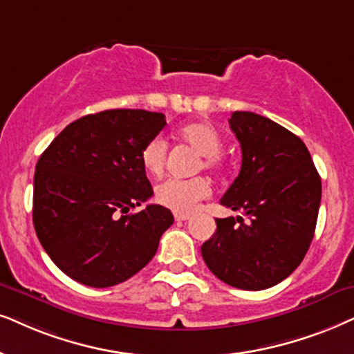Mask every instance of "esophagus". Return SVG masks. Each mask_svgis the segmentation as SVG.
Instances as JSON below:
<instances>
[{"mask_svg":"<svg viewBox=\"0 0 354 354\" xmlns=\"http://www.w3.org/2000/svg\"><path fill=\"white\" fill-rule=\"evenodd\" d=\"M174 221L186 222V221H189V216H187V214H174Z\"/></svg>","mask_w":354,"mask_h":354,"instance_id":"1","label":"esophagus"}]
</instances>
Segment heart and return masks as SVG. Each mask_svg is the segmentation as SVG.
<instances>
[{"mask_svg":"<svg viewBox=\"0 0 354 354\" xmlns=\"http://www.w3.org/2000/svg\"><path fill=\"white\" fill-rule=\"evenodd\" d=\"M178 137L192 147L203 158L198 169L217 171L222 168V137L214 125L207 122H191L180 127ZM168 144L163 137H153L140 151V163L147 173L160 174L167 163ZM210 196V183L203 176L191 180H169L160 183L155 189L156 203L176 214H191L201 201Z\"/></svg>","mask_w":354,"mask_h":354,"instance_id":"heart-1","label":"heart"}]
</instances>
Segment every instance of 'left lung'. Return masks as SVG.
Wrapping results in <instances>:
<instances>
[{
	"label": "left lung",
	"instance_id": "1",
	"mask_svg": "<svg viewBox=\"0 0 354 354\" xmlns=\"http://www.w3.org/2000/svg\"><path fill=\"white\" fill-rule=\"evenodd\" d=\"M229 124L241 147V169L221 204L250 221L216 218V234L201 253L225 284L261 290L286 279L306 257L322 181L306 144L283 125L247 111H235Z\"/></svg>",
	"mask_w": 354,
	"mask_h": 354
}]
</instances>
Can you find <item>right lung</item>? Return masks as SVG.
<instances>
[{"label": "right lung", "mask_w": 354, "mask_h": 354, "mask_svg": "<svg viewBox=\"0 0 354 354\" xmlns=\"http://www.w3.org/2000/svg\"><path fill=\"white\" fill-rule=\"evenodd\" d=\"M167 125L165 114L109 109L66 125L40 155L34 174L32 221L55 265L91 288L132 277L155 257L171 210L153 194L140 151Z\"/></svg>", "instance_id": "obj_1"}]
</instances>
